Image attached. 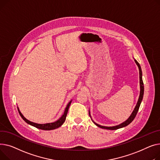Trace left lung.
Masks as SVG:
<instances>
[{
	"label": "left lung",
	"mask_w": 160,
	"mask_h": 160,
	"mask_svg": "<svg viewBox=\"0 0 160 160\" xmlns=\"http://www.w3.org/2000/svg\"><path fill=\"white\" fill-rule=\"evenodd\" d=\"M135 61V62L136 63V64L138 65V68H139V84H140V93H139V99H138V101L137 102V104L134 108V110H133V112H132V114H131V115L130 116V117L125 121H124L123 123H122L118 125H116V126H114V127H105V126H101L100 125H98L96 123H95L94 121H93L92 119V121L94 123L95 125H96L98 127L101 128H104V129H107V130H116V129H118V128H123V127H125L126 126H127L128 125H129L131 122H132L134 119L135 118L138 112V110H139V108L140 107V105H141V102H142V99H143V93H144V86H143V79H142V68H141V67L140 65L139 64V62L136 60L134 59ZM89 115L91 118V116H90V111H89Z\"/></svg>",
	"instance_id": "8db88e82"
}]
</instances>
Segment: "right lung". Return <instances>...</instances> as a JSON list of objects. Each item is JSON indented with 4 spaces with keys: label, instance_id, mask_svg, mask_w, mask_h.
<instances>
[{
    "label": "right lung",
    "instance_id": "add662e5",
    "mask_svg": "<svg viewBox=\"0 0 160 160\" xmlns=\"http://www.w3.org/2000/svg\"><path fill=\"white\" fill-rule=\"evenodd\" d=\"M71 102L72 101H70L68 104L67 105V107H66L65 110H64V114H62V116L58 120L56 121L55 122H53V123H45V124H38V123H33V122H32L29 120H28L27 119H26L24 116L22 114L21 112H20L19 109H18V108H18V113H19L20 116H21V118L23 119V120L26 122V123L28 124H29L32 126H33L37 128H39V129H41V130H53V129H55V128H59V127H61L63 123L66 120V118H67V113H68V109H69V107L71 104Z\"/></svg>",
    "mask_w": 160,
    "mask_h": 160
}]
</instances>
